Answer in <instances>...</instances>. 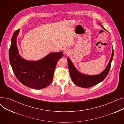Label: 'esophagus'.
I'll return each mask as SVG.
<instances>
[{
  "mask_svg": "<svg viewBox=\"0 0 124 124\" xmlns=\"http://www.w3.org/2000/svg\"><path fill=\"white\" fill-rule=\"evenodd\" d=\"M63 54L64 55H66V54H69L70 53V51L67 49H64L63 51Z\"/></svg>",
  "mask_w": 124,
  "mask_h": 124,
  "instance_id": "1",
  "label": "esophagus"
}]
</instances>
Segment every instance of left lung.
I'll return each instance as SVG.
<instances>
[{"mask_svg": "<svg viewBox=\"0 0 124 124\" xmlns=\"http://www.w3.org/2000/svg\"><path fill=\"white\" fill-rule=\"evenodd\" d=\"M99 24L101 25V27L103 30L107 31V30L104 28L103 26L101 23H99ZM113 56L114 50L113 49V52L111 57H110L109 62L106 68L101 73H100L99 74L94 75H86L80 72L76 68L70 59V58H67L68 69L71 79H72V81L75 85L83 88L92 87L96 85L97 84L99 83L100 82H101L105 79V78L108 75L109 71L110 70V65H111V63L113 60Z\"/></svg>", "mask_w": 124, "mask_h": 124, "instance_id": "obj_1", "label": "left lung"}]
</instances>
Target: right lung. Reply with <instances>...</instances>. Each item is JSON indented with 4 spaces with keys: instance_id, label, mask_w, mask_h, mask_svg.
Wrapping results in <instances>:
<instances>
[{
    "instance_id": "obj_1",
    "label": "right lung",
    "mask_w": 124,
    "mask_h": 124,
    "mask_svg": "<svg viewBox=\"0 0 124 124\" xmlns=\"http://www.w3.org/2000/svg\"><path fill=\"white\" fill-rule=\"evenodd\" d=\"M20 31H15L9 50V59L14 73L22 84L35 89L46 87L52 83L58 61L63 56V52L50 53L41 59L29 61L19 55L16 38Z\"/></svg>"
}]
</instances>
